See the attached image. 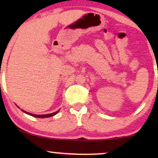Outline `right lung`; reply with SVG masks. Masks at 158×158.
<instances>
[{"mask_svg":"<svg viewBox=\"0 0 158 158\" xmlns=\"http://www.w3.org/2000/svg\"><path fill=\"white\" fill-rule=\"evenodd\" d=\"M22 111L24 112V113H26L27 114H29V115H31L32 117H38V118H45V117H52V116H54L56 115V114L59 112V110H57V111L54 112V113L52 114H43V115H36V114H30V113H28V112L25 111V110H22Z\"/></svg>","mask_w":158,"mask_h":158,"instance_id":"1","label":"right lung"}]
</instances>
